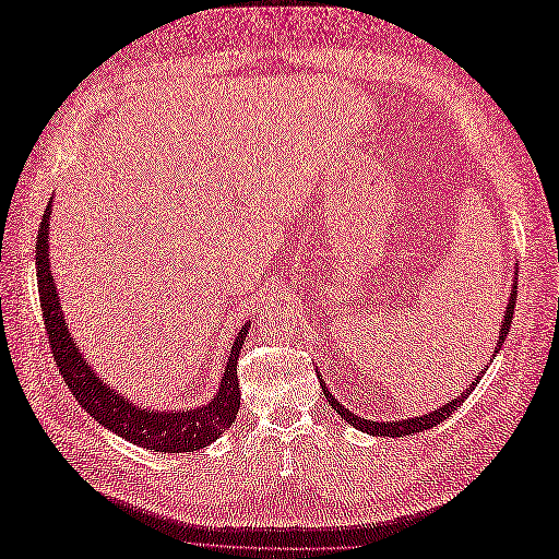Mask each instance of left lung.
Returning a JSON list of instances; mask_svg holds the SVG:
<instances>
[{
	"instance_id": "left-lung-1",
	"label": "left lung",
	"mask_w": 559,
	"mask_h": 559,
	"mask_svg": "<svg viewBox=\"0 0 559 559\" xmlns=\"http://www.w3.org/2000/svg\"><path fill=\"white\" fill-rule=\"evenodd\" d=\"M515 289H518V284L513 282V289H511V296H509V308H506V312H503V321H501V329H499V341H497V347H495V357H497V352L501 349V345H503V341H506V335H509V329H511V319H513L515 300H518ZM489 361H492V359H489ZM480 376H483V373H480ZM480 376L476 378V382H471V384L466 386V392H462L460 396L452 399L450 403L441 405V408H436V411H431V413H427V415H421V417H408V419H399V421H373V419H364V417H359V415H354L349 408H345V405L331 394V389H326V382H324V380H319V382H321V389H324V396H326L331 408H333L337 415H341V417L347 421V425H352L354 429L366 431V433H373V436L403 438V436H413V433H419V431H425V429H431V427H436V425H441L443 419H448V417L468 399V394L473 392V389L478 386Z\"/></svg>"
}]
</instances>
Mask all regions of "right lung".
<instances>
[{
	"label": "right lung",
	"instance_id": "add662e5",
	"mask_svg": "<svg viewBox=\"0 0 559 559\" xmlns=\"http://www.w3.org/2000/svg\"><path fill=\"white\" fill-rule=\"evenodd\" d=\"M50 210H53V200L48 202L39 224L37 286L50 352H53V359L60 368V376L64 378V384L70 386V392L76 396L81 408L91 413V417H95L109 431L126 438V441L154 452H193L214 443L218 436L230 429L240 408L238 357L251 326L249 321L240 329L238 337H235L222 384H218V392L210 403L200 405V408L167 413L130 403L123 394L111 389L105 378H99L88 366V361L81 357V349L74 343L70 326L64 324V314L60 308V298L48 259Z\"/></svg>",
	"mask_w": 559,
	"mask_h": 559
}]
</instances>
